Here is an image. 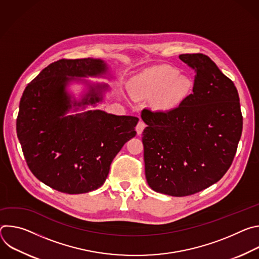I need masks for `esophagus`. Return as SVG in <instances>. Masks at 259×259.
<instances>
[{
  "mask_svg": "<svg viewBox=\"0 0 259 259\" xmlns=\"http://www.w3.org/2000/svg\"><path fill=\"white\" fill-rule=\"evenodd\" d=\"M145 126H146L145 123L143 121H141V120L137 123V125H136V132H137L138 135H140L142 133V131L145 128Z\"/></svg>",
  "mask_w": 259,
  "mask_h": 259,
  "instance_id": "esophagus-1",
  "label": "esophagus"
}]
</instances>
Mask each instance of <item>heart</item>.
Returning a JSON list of instances; mask_svg holds the SVG:
<instances>
[{
  "label": "heart",
  "mask_w": 259,
  "mask_h": 259,
  "mask_svg": "<svg viewBox=\"0 0 259 259\" xmlns=\"http://www.w3.org/2000/svg\"><path fill=\"white\" fill-rule=\"evenodd\" d=\"M134 90L142 96H156V105L161 109L178 106L190 91L191 83L179 76V71L168 65H160L145 71L134 82Z\"/></svg>",
  "instance_id": "1"
}]
</instances>
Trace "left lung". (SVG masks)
I'll use <instances>...</instances> for the list:
<instances>
[{
	"label": "left lung",
	"instance_id": "obj_1",
	"mask_svg": "<svg viewBox=\"0 0 259 259\" xmlns=\"http://www.w3.org/2000/svg\"><path fill=\"white\" fill-rule=\"evenodd\" d=\"M195 70L193 93L172 109L144 108L141 118L145 177L157 193L186 197L223 178L243 129L234 82L205 54H181Z\"/></svg>",
	"mask_w": 259,
	"mask_h": 259
}]
</instances>
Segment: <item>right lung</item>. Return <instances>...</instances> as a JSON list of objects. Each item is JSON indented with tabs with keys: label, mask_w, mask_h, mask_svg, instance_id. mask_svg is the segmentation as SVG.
<instances>
[{
	"label": "right lung",
	"mask_w": 259,
	"mask_h": 259,
	"mask_svg": "<svg viewBox=\"0 0 259 259\" xmlns=\"http://www.w3.org/2000/svg\"><path fill=\"white\" fill-rule=\"evenodd\" d=\"M105 70L100 59L62 58L45 67L21 96L16 130L26 164L58 192L84 194L100 188L114 158L136 135V117L101 110L64 116L71 107L64 89L73 79L66 76H97ZM88 96L75 105L101 100L93 88Z\"/></svg>",
	"instance_id": "obj_1"
}]
</instances>
